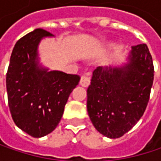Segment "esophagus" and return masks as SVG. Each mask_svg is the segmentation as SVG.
I'll return each instance as SVG.
<instances>
[{
	"mask_svg": "<svg viewBox=\"0 0 161 161\" xmlns=\"http://www.w3.org/2000/svg\"><path fill=\"white\" fill-rule=\"evenodd\" d=\"M79 84L84 87H87L90 84V77L88 75H82Z\"/></svg>",
	"mask_w": 161,
	"mask_h": 161,
	"instance_id": "1",
	"label": "esophagus"
}]
</instances>
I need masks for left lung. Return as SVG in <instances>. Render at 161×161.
I'll list each match as a JSON object with an SVG mask.
<instances>
[{
	"mask_svg": "<svg viewBox=\"0 0 161 161\" xmlns=\"http://www.w3.org/2000/svg\"><path fill=\"white\" fill-rule=\"evenodd\" d=\"M122 65L98 67L87 87L86 107L95 129L115 139L140 120L154 80L151 54L145 44L131 47Z\"/></svg>",
	"mask_w": 161,
	"mask_h": 161,
	"instance_id": "obj_1",
	"label": "left lung"
}]
</instances>
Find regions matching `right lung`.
Instances as JSON below:
<instances>
[{"mask_svg":"<svg viewBox=\"0 0 161 161\" xmlns=\"http://www.w3.org/2000/svg\"><path fill=\"white\" fill-rule=\"evenodd\" d=\"M53 34L36 29L19 39L6 75L8 104L16 126L34 138L52 132L80 76L50 71L40 63V42Z\"/></svg>","mask_w":161,"mask_h":161,"instance_id":"1","label":"right lung"}]
</instances>
